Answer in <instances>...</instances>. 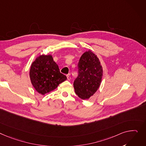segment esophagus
<instances>
[{
	"instance_id": "1",
	"label": "esophagus",
	"mask_w": 146,
	"mask_h": 146,
	"mask_svg": "<svg viewBox=\"0 0 146 146\" xmlns=\"http://www.w3.org/2000/svg\"><path fill=\"white\" fill-rule=\"evenodd\" d=\"M67 79L68 80H70L71 79V77H70V76L69 74L67 75Z\"/></svg>"
}]
</instances>
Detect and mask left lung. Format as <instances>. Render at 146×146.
Segmentation results:
<instances>
[{
  "label": "left lung",
  "instance_id": "left-lung-1",
  "mask_svg": "<svg viewBox=\"0 0 146 146\" xmlns=\"http://www.w3.org/2000/svg\"><path fill=\"white\" fill-rule=\"evenodd\" d=\"M78 69V76L73 84L75 93L83 100L89 99L100 86L103 67L98 57L89 50L81 56Z\"/></svg>",
  "mask_w": 146,
  "mask_h": 146
}]
</instances>
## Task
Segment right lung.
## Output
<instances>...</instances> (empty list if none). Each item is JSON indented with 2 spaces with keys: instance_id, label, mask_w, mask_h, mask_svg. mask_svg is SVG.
I'll list each match as a JSON object with an SVG mask.
<instances>
[{
  "instance_id": "obj_1",
  "label": "right lung",
  "mask_w": 146,
  "mask_h": 146,
  "mask_svg": "<svg viewBox=\"0 0 146 146\" xmlns=\"http://www.w3.org/2000/svg\"><path fill=\"white\" fill-rule=\"evenodd\" d=\"M29 76L36 91L42 95L54 90L67 79L66 76L60 73L52 54L37 57L31 64Z\"/></svg>"
}]
</instances>
